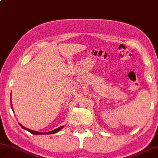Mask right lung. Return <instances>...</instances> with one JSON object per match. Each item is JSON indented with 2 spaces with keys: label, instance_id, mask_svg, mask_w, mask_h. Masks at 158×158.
<instances>
[{
  "label": "right lung",
  "instance_id": "1",
  "mask_svg": "<svg viewBox=\"0 0 158 158\" xmlns=\"http://www.w3.org/2000/svg\"><path fill=\"white\" fill-rule=\"evenodd\" d=\"M11 107H12V103H11ZM12 110H13V109H12ZM19 125L21 126V128H23V129L26 130V131H27L28 132H30V133H32V134H35V135H50V134H54V133H55V132H57L59 131L60 130H61L62 128H63V126H60V127H59V128H57V129H55V130H53V131H51V132H39L34 131H32V130H30V129H28V128H25L24 126H22L21 124H20V123H19Z\"/></svg>",
  "mask_w": 158,
  "mask_h": 158
}]
</instances>
